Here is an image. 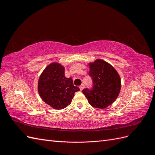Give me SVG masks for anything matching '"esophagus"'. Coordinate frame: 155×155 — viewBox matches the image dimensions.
<instances>
[{
  "label": "esophagus",
  "mask_w": 155,
  "mask_h": 155,
  "mask_svg": "<svg viewBox=\"0 0 155 155\" xmlns=\"http://www.w3.org/2000/svg\"><path fill=\"white\" fill-rule=\"evenodd\" d=\"M84 87H85V86H84V85H83V84H82V85H81V86H79V88H80L81 91H83V90Z\"/></svg>",
  "instance_id": "34e87169"
}]
</instances>
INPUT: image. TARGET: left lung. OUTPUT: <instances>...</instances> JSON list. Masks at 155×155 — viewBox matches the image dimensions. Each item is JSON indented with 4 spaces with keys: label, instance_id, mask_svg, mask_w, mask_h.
Segmentation results:
<instances>
[{
    "label": "left lung",
    "instance_id": "obj_1",
    "mask_svg": "<svg viewBox=\"0 0 155 155\" xmlns=\"http://www.w3.org/2000/svg\"><path fill=\"white\" fill-rule=\"evenodd\" d=\"M88 66L93 88H85L83 94L93 107L105 109L113 104L119 95L121 85L120 75L110 64L100 59L89 63Z\"/></svg>",
    "mask_w": 155,
    "mask_h": 155
}]
</instances>
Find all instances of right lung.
Wrapping results in <instances>:
<instances>
[{"mask_svg": "<svg viewBox=\"0 0 155 155\" xmlns=\"http://www.w3.org/2000/svg\"><path fill=\"white\" fill-rule=\"evenodd\" d=\"M72 79L64 76V67L59 63L48 64L41 73L38 81V92L41 98L54 109H64L71 104L76 92Z\"/></svg>", "mask_w": 155, "mask_h": 155, "instance_id": "1", "label": "right lung"}]
</instances>
